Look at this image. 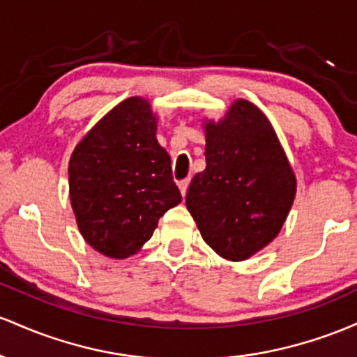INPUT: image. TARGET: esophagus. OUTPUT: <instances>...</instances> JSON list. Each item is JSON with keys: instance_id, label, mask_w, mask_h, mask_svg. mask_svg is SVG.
I'll use <instances>...</instances> for the list:
<instances>
[{"instance_id": "obj_1", "label": "esophagus", "mask_w": 357, "mask_h": 357, "mask_svg": "<svg viewBox=\"0 0 357 357\" xmlns=\"http://www.w3.org/2000/svg\"><path fill=\"white\" fill-rule=\"evenodd\" d=\"M189 182H190V178L180 180V182H178V189H180V192H182L183 197H185V194H187V187H189Z\"/></svg>"}]
</instances>
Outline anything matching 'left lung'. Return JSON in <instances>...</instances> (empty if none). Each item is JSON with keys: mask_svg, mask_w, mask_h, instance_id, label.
<instances>
[{"mask_svg": "<svg viewBox=\"0 0 357 357\" xmlns=\"http://www.w3.org/2000/svg\"><path fill=\"white\" fill-rule=\"evenodd\" d=\"M206 170L195 174L185 206L221 258L244 261L282 231L297 177L259 107L236 99L219 121L204 119Z\"/></svg>", "mask_w": 357, "mask_h": 357, "instance_id": "1", "label": "left lung"}]
</instances>
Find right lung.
Instances as JSON below:
<instances>
[{
  "label": "right lung",
  "instance_id": "right-lung-1",
  "mask_svg": "<svg viewBox=\"0 0 357 357\" xmlns=\"http://www.w3.org/2000/svg\"><path fill=\"white\" fill-rule=\"evenodd\" d=\"M158 118L145 98H128L82 136L69 160V195L84 241L107 258L138 253L158 219L182 202Z\"/></svg>",
  "mask_w": 357,
  "mask_h": 357
}]
</instances>
